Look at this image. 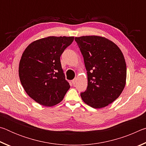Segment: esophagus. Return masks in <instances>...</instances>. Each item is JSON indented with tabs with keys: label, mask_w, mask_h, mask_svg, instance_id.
Listing matches in <instances>:
<instances>
[{
	"label": "esophagus",
	"mask_w": 146,
	"mask_h": 146,
	"mask_svg": "<svg viewBox=\"0 0 146 146\" xmlns=\"http://www.w3.org/2000/svg\"><path fill=\"white\" fill-rule=\"evenodd\" d=\"M76 78H74L73 80L71 81V82H72V84L73 85H75V84H76Z\"/></svg>",
	"instance_id": "1"
}]
</instances>
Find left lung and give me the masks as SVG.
I'll use <instances>...</instances> for the list:
<instances>
[{"label":"left lung","instance_id":"1","mask_svg":"<svg viewBox=\"0 0 146 146\" xmlns=\"http://www.w3.org/2000/svg\"><path fill=\"white\" fill-rule=\"evenodd\" d=\"M75 40L84 57L88 87L80 93L84 102L95 109L104 108L122 93L126 80V64L120 48L105 37L82 36Z\"/></svg>","mask_w":146,"mask_h":146}]
</instances>
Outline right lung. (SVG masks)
Listing matches in <instances>:
<instances>
[{
	"label": "right lung",
	"mask_w": 146,
	"mask_h": 146,
	"mask_svg": "<svg viewBox=\"0 0 146 146\" xmlns=\"http://www.w3.org/2000/svg\"><path fill=\"white\" fill-rule=\"evenodd\" d=\"M74 36H48L31 43L20 60L19 75L26 93L40 104L60 103L70 88L61 66L60 56Z\"/></svg>",
	"instance_id": "1"
}]
</instances>
